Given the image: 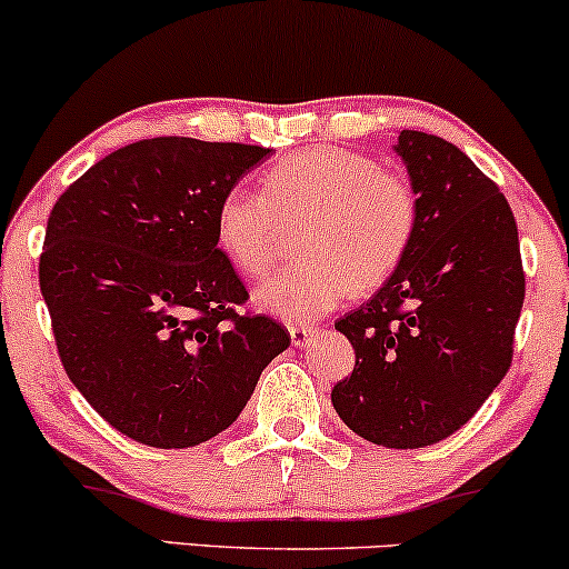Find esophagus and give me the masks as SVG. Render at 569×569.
I'll return each instance as SVG.
<instances>
[{
  "label": "esophagus",
  "instance_id": "esophagus-1",
  "mask_svg": "<svg viewBox=\"0 0 569 569\" xmlns=\"http://www.w3.org/2000/svg\"><path fill=\"white\" fill-rule=\"evenodd\" d=\"M316 326H291V342L297 345V348H305V345L312 342V337H316Z\"/></svg>",
  "mask_w": 569,
  "mask_h": 569
}]
</instances>
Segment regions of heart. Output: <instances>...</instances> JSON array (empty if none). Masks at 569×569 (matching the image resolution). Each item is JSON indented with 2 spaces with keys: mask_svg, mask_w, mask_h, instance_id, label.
I'll return each mask as SVG.
<instances>
[{
  "mask_svg": "<svg viewBox=\"0 0 569 569\" xmlns=\"http://www.w3.org/2000/svg\"><path fill=\"white\" fill-rule=\"evenodd\" d=\"M264 194L234 187L221 194L213 234L227 262L259 278L276 262L283 227L302 224V262L257 286L253 302L286 323H312L356 293L388 280L417 230L415 189L369 154L310 147L272 162Z\"/></svg>",
  "mask_w": 569,
  "mask_h": 569,
  "instance_id": "b5f03b06",
  "label": "heart"
}]
</instances>
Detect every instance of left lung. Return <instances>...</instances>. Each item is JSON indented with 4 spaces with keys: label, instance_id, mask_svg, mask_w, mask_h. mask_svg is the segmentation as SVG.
Masks as SVG:
<instances>
[{
    "label": "left lung",
    "instance_id": "8db88e82",
    "mask_svg": "<svg viewBox=\"0 0 569 569\" xmlns=\"http://www.w3.org/2000/svg\"><path fill=\"white\" fill-rule=\"evenodd\" d=\"M393 152L417 230L382 289L335 323L356 369L331 403L361 439L420 449L466 426L506 377L525 272L511 206L466 152L420 130H401Z\"/></svg>",
    "mask_w": 569,
    "mask_h": 569
}]
</instances>
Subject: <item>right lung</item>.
<instances>
[{
	"label": "right lung",
	"mask_w": 569,
	"mask_h": 569,
	"mask_svg": "<svg viewBox=\"0 0 569 569\" xmlns=\"http://www.w3.org/2000/svg\"><path fill=\"white\" fill-rule=\"evenodd\" d=\"M270 149L160 136L98 160L58 198L39 289L63 369L109 426L160 449L221 433L289 348L238 316L248 291L213 234L221 194Z\"/></svg>",
	"instance_id": "right-lung-1"
}]
</instances>
